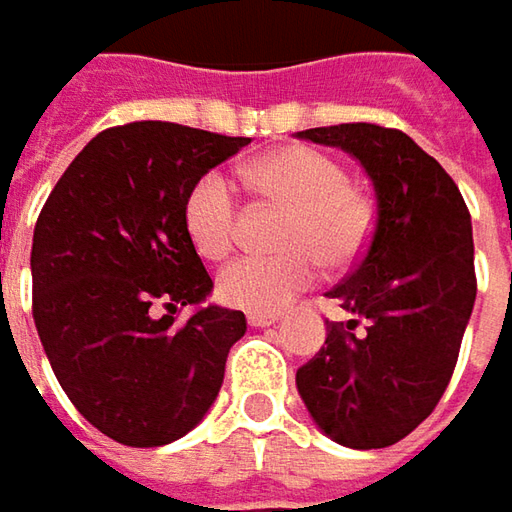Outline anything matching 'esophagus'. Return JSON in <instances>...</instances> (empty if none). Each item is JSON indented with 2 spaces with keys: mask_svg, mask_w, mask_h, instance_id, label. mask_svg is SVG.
I'll use <instances>...</instances> for the list:
<instances>
[{
  "mask_svg": "<svg viewBox=\"0 0 512 512\" xmlns=\"http://www.w3.org/2000/svg\"><path fill=\"white\" fill-rule=\"evenodd\" d=\"M279 322V313H247V325L250 327H267Z\"/></svg>",
  "mask_w": 512,
  "mask_h": 512,
  "instance_id": "1",
  "label": "esophagus"
}]
</instances>
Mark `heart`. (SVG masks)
Listing matches in <instances>:
<instances>
[{
	"label": "heart",
	"instance_id": "obj_1",
	"mask_svg": "<svg viewBox=\"0 0 512 512\" xmlns=\"http://www.w3.org/2000/svg\"><path fill=\"white\" fill-rule=\"evenodd\" d=\"M250 190L290 210L285 256H242L219 276V299L250 313H276L316 282L319 262L347 267L362 256L373 213L344 168L327 153L287 145L253 159L242 170ZM182 219L193 247L205 259H222L236 239V193L219 170L202 173L185 196Z\"/></svg>",
	"mask_w": 512,
	"mask_h": 512
}]
</instances>
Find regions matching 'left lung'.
Wrapping results in <instances>:
<instances>
[{"label":"left lung","instance_id":"left-lung-1","mask_svg":"<svg viewBox=\"0 0 512 512\" xmlns=\"http://www.w3.org/2000/svg\"><path fill=\"white\" fill-rule=\"evenodd\" d=\"M296 136L359 159L376 193L362 259L327 293L350 319L327 322L296 387L333 442L390 447L433 413L459 359L476 302L470 213L447 170L402 130L353 122Z\"/></svg>","mask_w":512,"mask_h":512}]
</instances>
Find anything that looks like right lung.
I'll list each match as a JSON object with an SVG mask.
<instances>
[{"instance_id": "right-lung-1", "label": "right lung", "mask_w": 512, "mask_h": 512, "mask_svg": "<svg viewBox=\"0 0 512 512\" xmlns=\"http://www.w3.org/2000/svg\"><path fill=\"white\" fill-rule=\"evenodd\" d=\"M247 142L173 122L102 130L36 219L33 322L73 407L113 442H176L219 396L247 322L242 310L207 305L173 325L179 307L213 290L182 205L202 173Z\"/></svg>"}]
</instances>
